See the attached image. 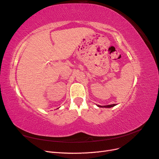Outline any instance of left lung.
<instances>
[{
  "label": "left lung",
  "instance_id": "8db88e82",
  "mask_svg": "<svg viewBox=\"0 0 159 159\" xmlns=\"http://www.w3.org/2000/svg\"><path fill=\"white\" fill-rule=\"evenodd\" d=\"M115 104H111V105H104V106H101V105H98V106L99 107H108V108H109V107H112L115 106Z\"/></svg>",
  "mask_w": 159,
  "mask_h": 159
}]
</instances>
